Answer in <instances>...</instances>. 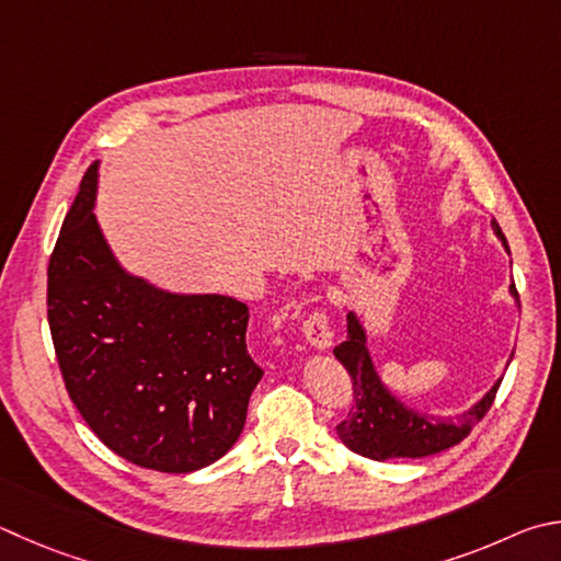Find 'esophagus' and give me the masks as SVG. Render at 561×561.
<instances>
[{
  "mask_svg": "<svg viewBox=\"0 0 561 561\" xmlns=\"http://www.w3.org/2000/svg\"><path fill=\"white\" fill-rule=\"evenodd\" d=\"M304 335H307V341L313 345V348H329L331 341H333V331H331V323H329V316H325L323 309H316L309 313V319L304 321Z\"/></svg>",
  "mask_w": 561,
  "mask_h": 561,
  "instance_id": "obj_1",
  "label": "esophagus"
}]
</instances>
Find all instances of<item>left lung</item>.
I'll return each instance as SVG.
<instances>
[{"mask_svg":"<svg viewBox=\"0 0 561 561\" xmlns=\"http://www.w3.org/2000/svg\"><path fill=\"white\" fill-rule=\"evenodd\" d=\"M493 230L503 240L507 254H511L507 240L495 220ZM511 294L520 304L515 284H511ZM333 355L351 375L355 402L348 416L335 426V432H339L341 442L351 451L373 458V461H387V458H422L461 444L471 434L473 426L483 420L485 412L491 410L497 387L503 382L497 380L481 397V402H476L471 410L456 416V420L454 416H446L444 420V416H430L410 410V407H404L387 390L378 378V373H375L368 345H365V331L358 316L353 311L348 313V339L341 345H335Z\"/></svg>","mask_w":561,"mask_h":561,"instance_id":"1","label":"left lung"}]
</instances>
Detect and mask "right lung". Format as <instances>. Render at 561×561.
I'll list each match as a JSON object with an SVG mask.
<instances>
[{"label": "right lung", "mask_w": 561, "mask_h": 561, "mask_svg": "<svg viewBox=\"0 0 561 561\" xmlns=\"http://www.w3.org/2000/svg\"><path fill=\"white\" fill-rule=\"evenodd\" d=\"M98 164L48 260V325L66 390L110 451L161 473L226 456L262 378L250 311L220 294H171L127 274L95 220Z\"/></svg>", "instance_id": "right-lung-1"}]
</instances>
